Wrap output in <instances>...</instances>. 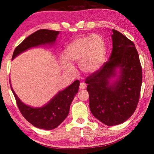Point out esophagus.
Wrapping results in <instances>:
<instances>
[{"mask_svg": "<svg viewBox=\"0 0 154 154\" xmlns=\"http://www.w3.org/2000/svg\"><path fill=\"white\" fill-rule=\"evenodd\" d=\"M85 86H86V85H85V83H81L80 85H79V88H80V89H82V90L85 89Z\"/></svg>", "mask_w": 154, "mask_h": 154, "instance_id": "obj_1", "label": "esophagus"}]
</instances>
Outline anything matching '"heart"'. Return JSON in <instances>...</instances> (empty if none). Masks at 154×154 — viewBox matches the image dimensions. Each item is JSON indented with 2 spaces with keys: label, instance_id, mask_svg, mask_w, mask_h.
I'll use <instances>...</instances> for the list:
<instances>
[{
  "label": "heart",
  "instance_id": "heart-1",
  "mask_svg": "<svg viewBox=\"0 0 154 154\" xmlns=\"http://www.w3.org/2000/svg\"><path fill=\"white\" fill-rule=\"evenodd\" d=\"M105 54V45L102 37L92 35L75 39L68 46L66 55L70 62L79 63V69L83 73L92 74L101 66ZM67 61L62 59V66L66 71L72 72L73 68Z\"/></svg>",
  "mask_w": 154,
  "mask_h": 154
}]
</instances>
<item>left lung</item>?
<instances>
[{
	"mask_svg": "<svg viewBox=\"0 0 154 154\" xmlns=\"http://www.w3.org/2000/svg\"><path fill=\"white\" fill-rule=\"evenodd\" d=\"M112 32L113 49L109 60L85 81L90 111L106 126L123 123L134 113L142 84V67L134 43L118 30ZM118 67L121 70L119 82L109 86L108 79Z\"/></svg>",
	"mask_w": 154,
	"mask_h": 154,
	"instance_id": "left-lung-1",
	"label": "left lung"
}]
</instances>
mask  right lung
<instances>
[{"label": "right lung", "mask_w": 154, "mask_h": 154, "mask_svg": "<svg viewBox=\"0 0 154 154\" xmlns=\"http://www.w3.org/2000/svg\"><path fill=\"white\" fill-rule=\"evenodd\" d=\"M59 31L41 29L36 31L15 48L13 54L12 59L18 54L32 47L45 45L55 42ZM79 81L76 80L60 92L55 97L45 106L41 108H32L24 105L15 94L14 90H11L16 100L18 109L23 117L38 128L52 130L56 128L66 118L69 112L70 105L78 92Z\"/></svg>", "instance_id": "add662e5"}]
</instances>
